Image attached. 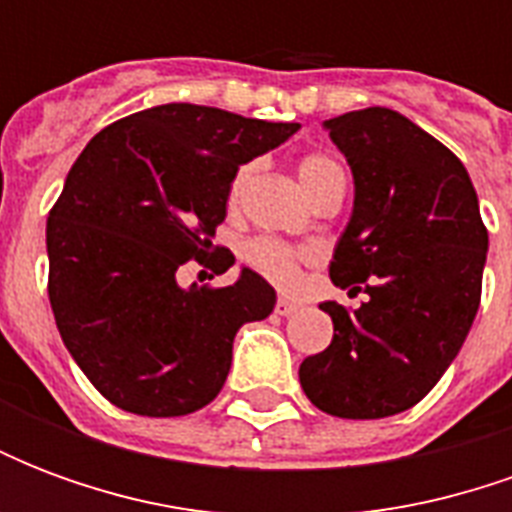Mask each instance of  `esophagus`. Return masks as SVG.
<instances>
[{
	"label": "esophagus",
	"mask_w": 512,
	"mask_h": 512,
	"mask_svg": "<svg viewBox=\"0 0 512 512\" xmlns=\"http://www.w3.org/2000/svg\"><path fill=\"white\" fill-rule=\"evenodd\" d=\"M299 307H301L299 301L288 299V296H279L277 307H274V310H277V315H282V318H288V315H293V312L299 310Z\"/></svg>",
	"instance_id": "34e87169"
}]
</instances>
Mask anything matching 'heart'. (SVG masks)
Instances as JSON below:
<instances>
[{
    "mask_svg": "<svg viewBox=\"0 0 512 512\" xmlns=\"http://www.w3.org/2000/svg\"><path fill=\"white\" fill-rule=\"evenodd\" d=\"M252 169H255V164H244L235 172L233 186H230V197L233 200H238L244 194L246 183L252 178ZM299 178L304 183V189L310 191L312 200H318L323 191L345 180V172L332 156H326V153H307L299 161ZM244 257L257 274L271 279L274 285L288 288V285H293L299 279L301 260L310 257V249H299V246H290L285 241H277V238L260 235V238H252L246 244Z\"/></svg>",
    "mask_w": 512,
    "mask_h": 512,
    "instance_id": "b5f03b06",
    "label": "heart"
}]
</instances>
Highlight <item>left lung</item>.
<instances>
[{
  "label": "left lung",
  "instance_id": "8db88e82",
  "mask_svg": "<svg viewBox=\"0 0 512 512\" xmlns=\"http://www.w3.org/2000/svg\"><path fill=\"white\" fill-rule=\"evenodd\" d=\"M354 172V213L329 277L351 296L332 315V345L307 356L312 406L381 419L417 406L461 351L483 293L488 230L461 158L400 112L370 106L326 120Z\"/></svg>",
  "mask_w": 512,
  "mask_h": 512
}]
</instances>
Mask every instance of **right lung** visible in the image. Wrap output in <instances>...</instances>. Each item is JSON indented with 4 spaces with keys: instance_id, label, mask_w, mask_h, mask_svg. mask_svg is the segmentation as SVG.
I'll list each match as a JSON object with an SVG mask.
<instances>
[{
    "instance_id": "1",
    "label": "right lung",
    "mask_w": 512,
    "mask_h": 512,
    "mask_svg": "<svg viewBox=\"0 0 512 512\" xmlns=\"http://www.w3.org/2000/svg\"><path fill=\"white\" fill-rule=\"evenodd\" d=\"M299 123L197 104L136 112L87 142L49 211V301L65 348L101 395L139 417H183L222 392L235 332L277 304L244 268L233 285L180 288L189 260L224 274L213 246L235 172Z\"/></svg>"
}]
</instances>
